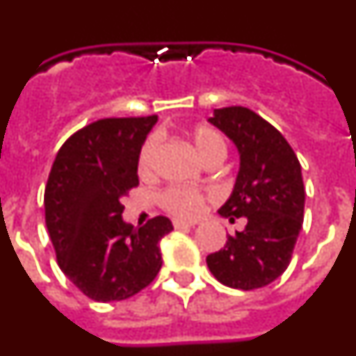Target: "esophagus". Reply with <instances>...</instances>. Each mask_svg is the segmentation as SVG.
I'll use <instances>...</instances> for the list:
<instances>
[{"instance_id": "esophagus-1", "label": "esophagus", "mask_w": 356, "mask_h": 356, "mask_svg": "<svg viewBox=\"0 0 356 356\" xmlns=\"http://www.w3.org/2000/svg\"><path fill=\"white\" fill-rule=\"evenodd\" d=\"M172 226H175L176 229H181V228H193L194 222H191V221H180V219H175V221H172Z\"/></svg>"}]
</instances>
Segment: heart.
I'll list each match as a JSON object with an SVG mask.
<instances>
[{
	"instance_id": "obj_1",
	"label": "heart",
	"mask_w": 356,
	"mask_h": 356,
	"mask_svg": "<svg viewBox=\"0 0 356 356\" xmlns=\"http://www.w3.org/2000/svg\"><path fill=\"white\" fill-rule=\"evenodd\" d=\"M193 140L197 153L209 162L216 156L226 155V143L222 135L212 127H197L193 131ZM156 153H159V137L151 135L144 140L143 147L139 151L137 159V171L143 178H149L155 172ZM209 200V194L200 191V188L191 187H169L160 194V205L163 210L181 219H194L201 216L205 203Z\"/></svg>"
}]
</instances>
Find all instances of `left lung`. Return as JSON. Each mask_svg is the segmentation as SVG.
<instances>
[{
    "instance_id": "8db88e82",
    "label": "left lung",
    "mask_w": 356,
    "mask_h": 356,
    "mask_svg": "<svg viewBox=\"0 0 356 356\" xmlns=\"http://www.w3.org/2000/svg\"><path fill=\"white\" fill-rule=\"evenodd\" d=\"M209 121L241 155L234 193L219 213L229 222L246 217V228L228 235L226 246L207 257V266L226 287H266L289 267L303 226L300 160L284 135L246 106L216 108Z\"/></svg>"
}]
</instances>
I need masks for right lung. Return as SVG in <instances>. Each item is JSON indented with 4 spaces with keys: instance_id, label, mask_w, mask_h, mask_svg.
<instances>
[{
    "instance_id": "obj_1",
    "label": "right lung",
    "mask_w": 356,
    "mask_h": 356,
    "mask_svg": "<svg viewBox=\"0 0 356 356\" xmlns=\"http://www.w3.org/2000/svg\"><path fill=\"white\" fill-rule=\"evenodd\" d=\"M155 122L156 115L94 121L72 134L53 162L44 210L56 262L94 301L131 298L162 267L159 242L171 221L156 216L134 228L121 217V197L139 185L137 159Z\"/></svg>"
}]
</instances>
